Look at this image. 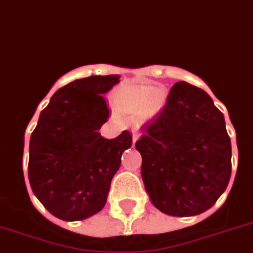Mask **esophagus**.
Here are the masks:
<instances>
[{"instance_id": "34e87169", "label": "esophagus", "mask_w": 253, "mask_h": 253, "mask_svg": "<svg viewBox=\"0 0 253 253\" xmlns=\"http://www.w3.org/2000/svg\"><path fill=\"white\" fill-rule=\"evenodd\" d=\"M138 138H139V134H138V133H133V144H135Z\"/></svg>"}]
</instances>
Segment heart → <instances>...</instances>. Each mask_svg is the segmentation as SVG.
<instances>
[{"label": "heart", "instance_id": "heart-1", "mask_svg": "<svg viewBox=\"0 0 253 253\" xmlns=\"http://www.w3.org/2000/svg\"><path fill=\"white\" fill-rule=\"evenodd\" d=\"M165 102V93L152 85H134L128 84L119 88L115 96V103L120 111L129 115L142 114L151 118L159 111Z\"/></svg>", "mask_w": 253, "mask_h": 253}]
</instances>
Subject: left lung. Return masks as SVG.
<instances>
[{"label": "left lung", "instance_id": "8db88e82", "mask_svg": "<svg viewBox=\"0 0 253 253\" xmlns=\"http://www.w3.org/2000/svg\"><path fill=\"white\" fill-rule=\"evenodd\" d=\"M143 130L135 148L152 204L171 216H194L212 207L229 183L232 144L211 97L178 82Z\"/></svg>", "mask_w": 253, "mask_h": 253}]
</instances>
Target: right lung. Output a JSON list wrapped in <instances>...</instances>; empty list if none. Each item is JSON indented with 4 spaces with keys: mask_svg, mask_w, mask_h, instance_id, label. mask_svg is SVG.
<instances>
[{
    "mask_svg": "<svg viewBox=\"0 0 253 253\" xmlns=\"http://www.w3.org/2000/svg\"><path fill=\"white\" fill-rule=\"evenodd\" d=\"M119 75L78 79L60 88L42 110L29 143L30 187L49 212L66 221L103 209L122 155L131 146L124 130L114 139L98 133L110 111L103 94Z\"/></svg>",
    "mask_w": 253,
    "mask_h": 253,
    "instance_id": "add662e5",
    "label": "right lung"
}]
</instances>
